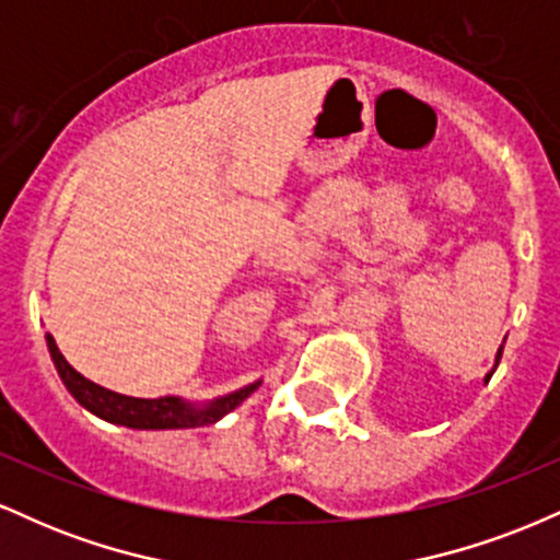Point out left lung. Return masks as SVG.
<instances>
[{
    "instance_id": "1",
    "label": "left lung",
    "mask_w": 560,
    "mask_h": 560,
    "mask_svg": "<svg viewBox=\"0 0 560 560\" xmlns=\"http://www.w3.org/2000/svg\"><path fill=\"white\" fill-rule=\"evenodd\" d=\"M500 358H503V345H500L498 355H494V365H492V371H490V374H487V376H485V382H490V378H492V374H494V369H498V363H500Z\"/></svg>"
}]
</instances>
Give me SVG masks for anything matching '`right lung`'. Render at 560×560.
I'll return each mask as SVG.
<instances>
[{
  "label": "right lung",
  "instance_id": "add662e5",
  "mask_svg": "<svg viewBox=\"0 0 560 560\" xmlns=\"http://www.w3.org/2000/svg\"><path fill=\"white\" fill-rule=\"evenodd\" d=\"M47 347H49V355H52L57 374H60L62 384H66L70 395L75 397V402L83 405L89 413L128 429H195V427H205V423H215L260 387V378H258V382L247 384V387L242 389L229 392V395L223 397H215V400L210 402H189L184 400V397H173V395L155 397V400H147V397H128V395H118V392L113 389L100 387V384L89 382L86 376H81L79 371L62 358L60 347L55 345L52 334H47Z\"/></svg>",
  "mask_w": 560,
  "mask_h": 560
}]
</instances>
